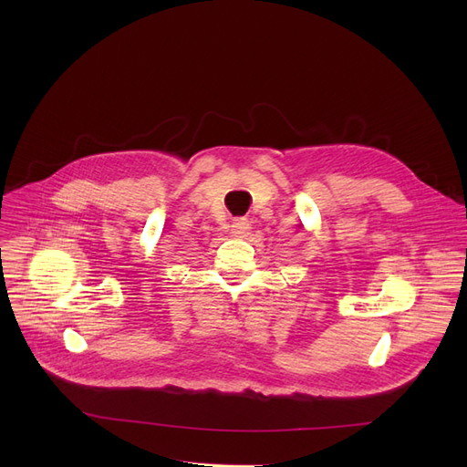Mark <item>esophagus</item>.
Returning <instances> with one entry per match:
<instances>
[{
	"label": "esophagus",
	"instance_id": "34e87169",
	"mask_svg": "<svg viewBox=\"0 0 467 467\" xmlns=\"http://www.w3.org/2000/svg\"><path fill=\"white\" fill-rule=\"evenodd\" d=\"M252 229V223L246 217H236L233 219V225H231V234L236 238H244Z\"/></svg>",
	"mask_w": 467,
	"mask_h": 467
}]
</instances>
